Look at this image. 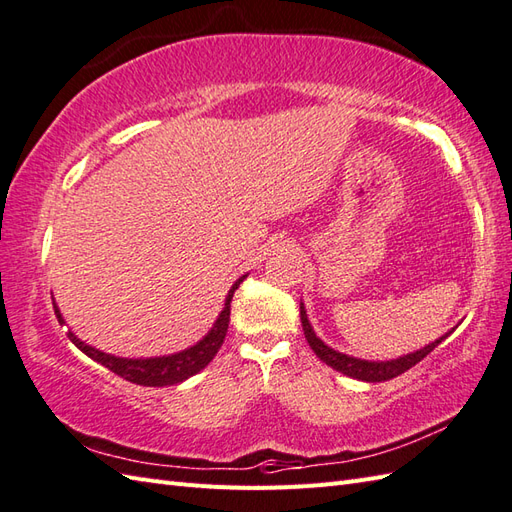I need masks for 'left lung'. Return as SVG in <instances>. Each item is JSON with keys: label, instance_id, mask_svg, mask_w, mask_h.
Masks as SVG:
<instances>
[{"label": "left lung", "instance_id": "8db88e82", "mask_svg": "<svg viewBox=\"0 0 512 512\" xmlns=\"http://www.w3.org/2000/svg\"><path fill=\"white\" fill-rule=\"evenodd\" d=\"M301 325H303V331H305V338L307 342H310L312 351L318 355L320 360H323L325 364H329L331 368H336V371L349 375L353 379H362V382H386V379H392L397 377L401 373H406L408 368H412L414 364H419L425 355H430L438 344H441L449 334H445L441 340H436L432 344H427V347L419 349L417 353H410V355H403V358L399 360H390V362H368V360H358V358H349V355L344 353H338L331 347H327V344L316 338L314 329L310 325V320H307V314L303 310V303H301Z\"/></svg>", "mask_w": 512, "mask_h": 512}]
</instances>
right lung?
<instances>
[{
    "instance_id": "right-lung-1",
    "label": "right lung",
    "mask_w": 512,
    "mask_h": 512,
    "mask_svg": "<svg viewBox=\"0 0 512 512\" xmlns=\"http://www.w3.org/2000/svg\"><path fill=\"white\" fill-rule=\"evenodd\" d=\"M244 281L237 279L233 283V288L227 296V303H224V310L220 312L216 325L211 327L209 334L202 338L194 347H189L181 353H174V355H163V358H150V360H126V358H115V355L109 353H102L98 349L89 347L82 340H78L71 331H67L69 340L76 344V347L87 353L91 360L100 362L102 366L109 368L115 375L124 377L126 382H133L139 386H172V384H181L183 379L196 375L198 371H202L213 358H216V353L220 351L224 336H227V329H229V318H231V299H233V292L237 290V285ZM54 312L58 323H65L61 312H58V307L54 305Z\"/></svg>"
}]
</instances>
